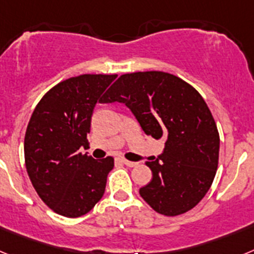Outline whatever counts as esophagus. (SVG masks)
I'll use <instances>...</instances> for the list:
<instances>
[{
	"label": "esophagus",
	"mask_w": 254,
	"mask_h": 254,
	"mask_svg": "<svg viewBox=\"0 0 254 254\" xmlns=\"http://www.w3.org/2000/svg\"><path fill=\"white\" fill-rule=\"evenodd\" d=\"M121 161H122L125 165H127V167L132 168V167H136L138 163H134V161H129V160H126V159H121Z\"/></svg>",
	"instance_id": "1"
}]
</instances>
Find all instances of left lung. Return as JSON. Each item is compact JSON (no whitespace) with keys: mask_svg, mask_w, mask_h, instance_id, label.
I'll use <instances>...</instances> for the list:
<instances>
[{"mask_svg":"<svg viewBox=\"0 0 254 254\" xmlns=\"http://www.w3.org/2000/svg\"><path fill=\"white\" fill-rule=\"evenodd\" d=\"M102 102L125 103L145 133L165 138L163 154L146 161L152 179L140 188L141 197L165 216L193 208L219 164V132L201 94L172 73L146 71L121 75Z\"/></svg>","mask_w":254,"mask_h":254,"instance_id":"8db88e82","label":"left lung"}]
</instances>
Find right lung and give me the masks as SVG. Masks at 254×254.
<instances>
[{
  "instance_id": "add662e5",
  "label": "right lung",
  "mask_w": 254,
  "mask_h": 254,
  "mask_svg": "<svg viewBox=\"0 0 254 254\" xmlns=\"http://www.w3.org/2000/svg\"><path fill=\"white\" fill-rule=\"evenodd\" d=\"M117 75L67 78L44 94L31 114L24 140L25 167L38 196L56 214H87L104 194L114 159L95 160L87 145L93 111Z\"/></svg>"
}]
</instances>
